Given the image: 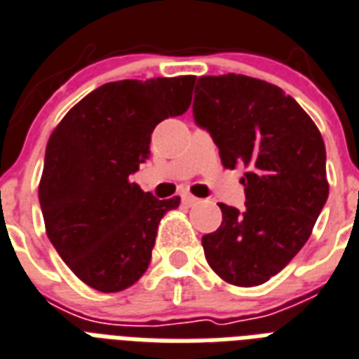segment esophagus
I'll use <instances>...</instances> for the list:
<instances>
[{"mask_svg":"<svg viewBox=\"0 0 359 359\" xmlns=\"http://www.w3.org/2000/svg\"><path fill=\"white\" fill-rule=\"evenodd\" d=\"M180 198H182V201H184L186 205H196V203H199V199L196 198V196H191V194H188V191H184V194H182Z\"/></svg>","mask_w":359,"mask_h":359,"instance_id":"1","label":"esophagus"}]
</instances>
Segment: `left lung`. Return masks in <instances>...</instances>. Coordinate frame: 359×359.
Returning a JSON list of instances; mask_svg holds the SVG:
<instances>
[{"label": "left lung", "instance_id": "obj_1", "mask_svg": "<svg viewBox=\"0 0 359 359\" xmlns=\"http://www.w3.org/2000/svg\"><path fill=\"white\" fill-rule=\"evenodd\" d=\"M191 109L224 168H246V209L220 203V228L201 239L205 258L229 284L267 283L307 243L325 205L324 139L292 95L252 76H199Z\"/></svg>", "mask_w": 359, "mask_h": 359}]
</instances>
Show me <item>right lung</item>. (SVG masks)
Listing matches in <instances>:
<instances>
[{
    "mask_svg": "<svg viewBox=\"0 0 359 359\" xmlns=\"http://www.w3.org/2000/svg\"><path fill=\"white\" fill-rule=\"evenodd\" d=\"M196 76L107 82L52 131L39 182L48 239L82 283L113 294L149 269L158 224L179 196L158 199L130 177L161 120L186 113Z\"/></svg>",
    "mask_w": 359,
    "mask_h": 359,
    "instance_id": "right-lung-1",
    "label": "right lung"
}]
</instances>
